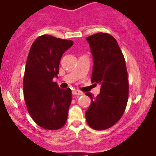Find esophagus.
<instances>
[{"instance_id": "esophagus-1", "label": "esophagus", "mask_w": 156, "mask_h": 156, "mask_svg": "<svg viewBox=\"0 0 156 156\" xmlns=\"http://www.w3.org/2000/svg\"><path fill=\"white\" fill-rule=\"evenodd\" d=\"M72 94H73V95H82L83 94V93L81 92V91H80V90H72Z\"/></svg>"}]
</instances>
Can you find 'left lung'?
Returning <instances> with one entry per match:
<instances>
[{"instance_id": "left-lung-1", "label": "left lung", "mask_w": 156, "mask_h": 156, "mask_svg": "<svg viewBox=\"0 0 156 156\" xmlns=\"http://www.w3.org/2000/svg\"><path fill=\"white\" fill-rule=\"evenodd\" d=\"M86 40L94 59L91 81L101 84L96 97L85 93L91 100L86 120L91 128L105 130L119 122L126 108L129 85L125 59L111 34L100 32Z\"/></svg>"}]
</instances>
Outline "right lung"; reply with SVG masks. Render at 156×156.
Returning <instances> with one entry per match:
<instances>
[{
    "mask_svg": "<svg viewBox=\"0 0 156 156\" xmlns=\"http://www.w3.org/2000/svg\"><path fill=\"white\" fill-rule=\"evenodd\" d=\"M73 41L44 34L31 45L23 78V94L28 112L36 124L47 130L64 126L72 101V90L60 89L58 78L62 54Z\"/></svg>",
    "mask_w": 156,
    "mask_h": 156,
    "instance_id": "1",
    "label": "right lung"
}]
</instances>
